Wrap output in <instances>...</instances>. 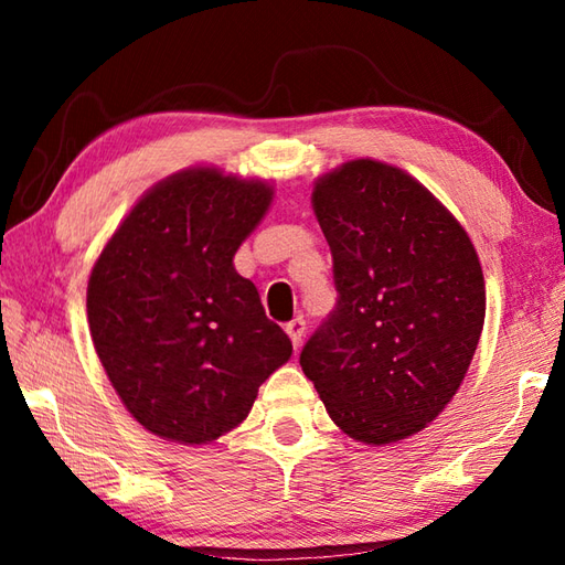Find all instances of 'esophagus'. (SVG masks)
Segmentation results:
<instances>
[{"label": "esophagus", "instance_id": "1", "mask_svg": "<svg viewBox=\"0 0 565 565\" xmlns=\"http://www.w3.org/2000/svg\"><path fill=\"white\" fill-rule=\"evenodd\" d=\"M286 334H289L291 342H294V350H298L303 342V334H306V322L303 318H294L289 326H286Z\"/></svg>", "mask_w": 565, "mask_h": 565}]
</instances>
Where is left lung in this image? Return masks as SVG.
I'll return each instance as SVG.
<instances>
[{
  "label": "left lung",
  "instance_id": "left-lung-1",
  "mask_svg": "<svg viewBox=\"0 0 565 565\" xmlns=\"http://www.w3.org/2000/svg\"><path fill=\"white\" fill-rule=\"evenodd\" d=\"M310 201L340 298L301 369L347 437L386 447L459 391L486 320L481 262L451 211L401 167L350 160L318 177Z\"/></svg>",
  "mask_w": 565,
  "mask_h": 565
}]
</instances>
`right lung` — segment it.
<instances>
[{
  "instance_id": "obj_1",
  "label": "right lung",
  "mask_w": 565,
  "mask_h": 565,
  "mask_svg": "<svg viewBox=\"0 0 565 565\" xmlns=\"http://www.w3.org/2000/svg\"><path fill=\"white\" fill-rule=\"evenodd\" d=\"M271 201L264 179L186 167L136 201L94 262V350L150 435L189 447L223 437L291 359L257 286L233 267Z\"/></svg>"
}]
</instances>
